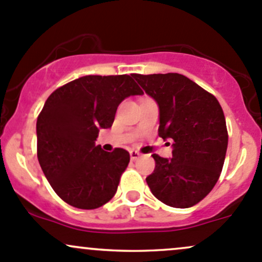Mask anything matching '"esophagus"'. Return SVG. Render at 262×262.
<instances>
[{
  "label": "esophagus",
  "instance_id": "obj_1",
  "mask_svg": "<svg viewBox=\"0 0 262 262\" xmlns=\"http://www.w3.org/2000/svg\"><path fill=\"white\" fill-rule=\"evenodd\" d=\"M140 155H141V154H140L139 151H136V150H131V151H130V157H131L132 161H135V160L139 159Z\"/></svg>",
  "mask_w": 262,
  "mask_h": 262
}]
</instances>
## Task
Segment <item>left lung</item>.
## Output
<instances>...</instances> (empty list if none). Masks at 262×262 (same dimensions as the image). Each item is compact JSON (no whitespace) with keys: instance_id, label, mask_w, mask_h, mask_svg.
I'll return each instance as SVG.
<instances>
[{"instance_id":"left-lung-1","label":"left lung","mask_w":262,"mask_h":262,"mask_svg":"<svg viewBox=\"0 0 262 262\" xmlns=\"http://www.w3.org/2000/svg\"><path fill=\"white\" fill-rule=\"evenodd\" d=\"M134 78L159 106V136L172 141L171 159L152 155L156 166L146 182L165 205L193 206L216 185L226 156L229 136L220 103L184 75Z\"/></svg>"}]
</instances>
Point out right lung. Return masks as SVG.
Here are the masks:
<instances>
[{"label":"right lung","instance_id":"right-lung-1","mask_svg":"<svg viewBox=\"0 0 262 262\" xmlns=\"http://www.w3.org/2000/svg\"><path fill=\"white\" fill-rule=\"evenodd\" d=\"M143 95L128 75L83 76L53 91L36 123L37 157L55 192L71 206L101 207L115 196L130 162L123 148L106 152L98 132L114 123L125 98Z\"/></svg>","mask_w":262,"mask_h":262}]
</instances>
